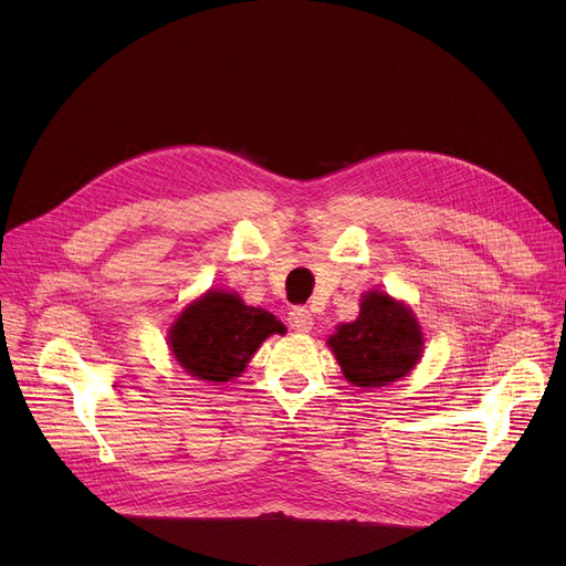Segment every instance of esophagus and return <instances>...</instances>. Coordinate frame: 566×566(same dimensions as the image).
<instances>
[{
	"instance_id": "obj_1",
	"label": "esophagus",
	"mask_w": 566,
	"mask_h": 566,
	"mask_svg": "<svg viewBox=\"0 0 566 566\" xmlns=\"http://www.w3.org/2000/svg\"><path fill=\"white\" fill-rule=\"evenodd\" d=\"M289 323L295 333H310L314 328V318L307 307H293L289 312Z\"/></svg>"
}]
</instances>
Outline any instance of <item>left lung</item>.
Masks as SVG:
<instances>
[{"mask_svg":"<svg viewBox=\"0 0 566 566\" xmlns=\"http://www.w3.org/2000/svg\"><path fill=\"white\" fill-rule=\"evenodd\" d=\"M328 344L348 382L382 388L418 365L422 333L406 305L395 303L388 293L371 291L363 298L360 316L339 325Z\"/></svg>","mask_w":566,"mask_h":566,"instance_id":"obj_1","label":"left lung"}]
</instances>
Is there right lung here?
I'll return each mask as SVG.
<instances>
[{"instance_id":"1","label":"right lung","mask_w":566,"mask_h":566,"mask_svg":"<svg viewBox=\"0 0 566 566\" xmlns=\"http://www.w3.org/2000/svg\"><path fill=\"white\" fill-rule=\"evenodd\" d=\"M284 325L265 310L248 307L233 293L208 291L169 333L174 358L199 380L224 382L241 376L261 342Z\"/></svg>"}]
</instances>
